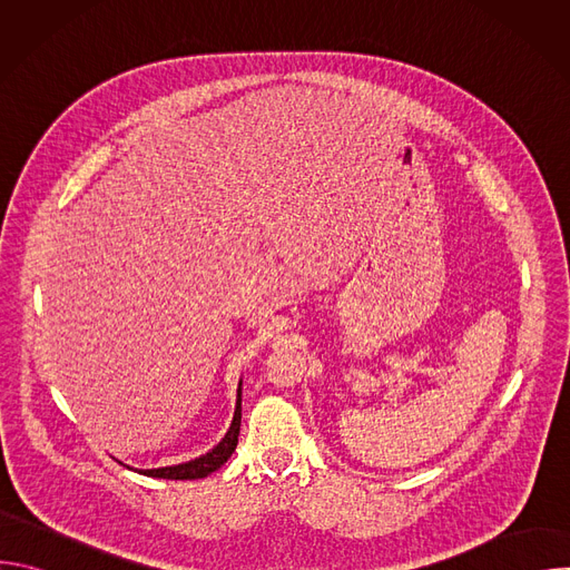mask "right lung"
I'll return each instance as SVG.
<instances>
[{
  "label": "right lung",
  "mask_w": 570,
  "mask_h": 570,
  "mask_svg": "<svg viewBox=\"0 0 570 570\" xmlns=\"http://www.w3.org/2000/svg\"><path fill=\"white\" fill-rule=\"evenodd\" d=\"M240 385L243 381H238V387H236V405H234V417H232V424L227 429V433L223 435V440L209 449L207 453L198 455V458H191L187 462H180V464H171V466H157V469H132L124 462V466L137 471V473H144V475H150V478H169V480H196V478H205L209 475L212 471L220 469L229 455L234 453L236 444H238V431H240Z\"/></svg>",
  "instance_id": "add662e5"
}]
</instances>
